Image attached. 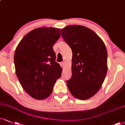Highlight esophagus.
<instances>
[{"label": "esophagus", "mask_w": 125, "mask_h": 125, "mask_svg": "<svg viewBox=\"0 0 125 125\" xmlns=\"http://www.w3.org/2000/svg\"><path fill=\"white\" fill-rule=\"evenodd\" d=\"M60 64H61V67H64V66H65V64H64V62H61V63H60Z\"/></svg>", "instance_id": "obj_1"}]
</instances>
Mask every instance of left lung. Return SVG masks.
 I'll use <instances>...</instances> for the list:
<instances>
[{
    "instance_id": "8db88e82",
    "label": "left lung",
    "mask_w": 125,
    "mask_h": 125,
    "mask_svg": "<svg viewBox=\"0 0 125 125\" xmlns=\"http://www.w3.org/2000/svg\"><path fill=\"white\" fill-rule=\"evenodd\" d=\"M61 35L72 50L71 79L67 86L73 97L89 99L104 83L108 70L107 50L95 32L80 25H67Z\"/></svg>"
}]
</instances>
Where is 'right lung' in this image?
<instances>
[{
    "mask_svg": "<svg viewBox=\"0 0 125 125\" xmlns=\"http://www.w3.org/2000/svg\"><path fill=\"white\" fill-rule=\"evenodd\" d=\"M60 36V28H35L22 38L15 51L17 77L25 92L36 100L47 98L61 76L62 68L55 62L53 49Z\"/></svg>",
    "mask_w": 125,
    "mask_h": 125,
    "instance_id": "obj_1",
    "label": "right lung"
}]
</instances>
